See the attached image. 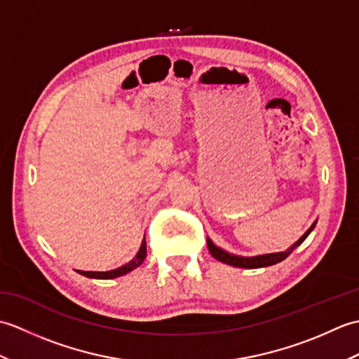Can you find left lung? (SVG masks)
I'll use <instances>...</instances> for the list:
<instances>
[{"label": "left lung", "instance_id": "left-lung-1", "mask_svg": "<svg viewBox=\"0 0 359 359\" xmlns=\"http://www.w3.org/2000/svg\"><path fill=\"white\" fill-rule=\"evenodd\" d=\"M318 220H315L309 230L304 233L299 241H296L292 247L287 248L285 251H279V253H269V255H259V256H238V255H233V253H228V251L222 250L220 247H217L215 242H212L210 238H207V245L211 256L217 259V261L224 262L226 265H233V266H238V269H262V266H270L278 264L280 261H284L285 257H288L290 255L293 253V250L296 247H299L301 243L307 239V236L313 231V228L316 225Z\"/></svg>", "mask_w": 359, "mask_h": 359}]
</instances>
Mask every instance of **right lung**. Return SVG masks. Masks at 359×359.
<instances>
[{"instance_id":"right-lung-1","label":"right lung","mask_w":359,"mask_h":359,"mask_svg":"<svg viewBox=\"0 0 359 359\" xmlns=\"http://www.w3.org/2000/svg\"><path fill=\"white\" fill-rule=\"evenodd\" d=\"M144 257H147V241H144V238H143L140 250L137 251V255L128 264L118 266V269L109 270V271H81V270H77V271L80 274H83V276L93 278V279H114V278L123 276V274H126L129 271H133L134 269H137V266L143 264Z\"/></svg>"}]
</instances>
